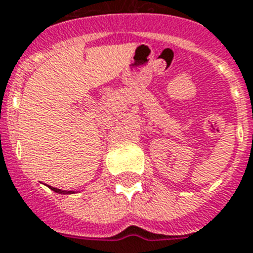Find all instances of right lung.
Returning a JSON list of instances; mask_svg holds the SVG:
<instances>
[{
	"mask_svg": "<svg viewBox=\"0 0 253 253\" xmlns=\"http://www.w3.org/2000/svg\"><path fill=\"white\" fill-rule=\"evenodd\" d=\"M51 190H54V191H55V193H59V194H71V191H66V190L55 189V187H51Z\"/></svg>",
	"mask_w": 253,
	"mask_h": 253,
	"instance_id": "add662e5",
	"label": "right lung"
}]
</instances>
